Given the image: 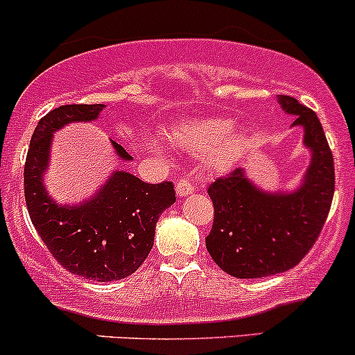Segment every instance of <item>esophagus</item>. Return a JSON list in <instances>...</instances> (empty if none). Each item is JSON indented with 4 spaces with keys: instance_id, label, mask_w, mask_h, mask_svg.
<instances>
[{
    "instance_id": "obj_1",
    "label": "esophagus",
    "mask_w": 355,
    "mask_h": 355,
    "mask_svg": "<svg viewBox=\"0 0 355 355\" xmlns=\"http://www.w3.org/2000/svg\"><path fill=\"white\" fill-rule=\"evenodd\" d=\"M194 191V184H193V179L189 176H182L181 179L178 181L176 184V193L179 196H188Z\"/></svg>"
}]
</instances>
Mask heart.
<instances>
[{
    "instance_id": "1",
    "label": "heart",
    "mask_w": 355,
    "mask_h": 355,
    "mask_svg": "<svg viewBox=\"0 0 355 355\" xmlns=\"http://www.w3.org/2000/svg\"><path fill=\"white\" fill-rule=\"evenodd\" d=\"M233 129L234 124L228 119H201L186 125L176 141L189 150H209L218 145L211 153L209 161L214 167L223 169L236 161L243 147V139L238 135L228 139Z\"/></svg>"
}]
</instances>
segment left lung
<instances>
[{"label":"left lung","mask_w":355,"mask_h":355,"mask_svg":"<svg viewBox=\"0 0 355 355\" xmlns=\"http://www.w3.org/2000/svg\"><path fill=\"white\" fill-rule=\"evenodd\" d=\"M293 125L305 130L312 161L293 193H265L236 167L211 182L213 228L206 248L223 272L236 278H260L286 272L302 261L327 220L336 188L334 156L312 109L288 95H278Z\"/></svg>","instance_id":"obj_1"}]
</instances>
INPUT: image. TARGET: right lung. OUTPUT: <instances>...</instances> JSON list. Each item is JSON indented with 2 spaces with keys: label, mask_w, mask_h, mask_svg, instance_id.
I'll list each match as a JSON object with an SVG mask.
<instances>
[{
  "label": "right lung",
  "mask_w": 355,
  "mask_h": 355,
  "mask_svg": "<svg viewBox=\"0 0 355 355\" xmlns=\"http://www.w3.org/2000/svg\"><path fill=\"white\" fill-rule=\"evenodd\" d=\"M102 103H69L40 119L25 162V201L30 220L55 260L69 272L97 282L129 277L153 250L161 213L176 202L174 184H149L124 171H115L90 201L58 206L43 186L53 132L70 122L98 117ZM117 156L132 161L112 141Z\"/></svg>",
  "instance_id": "add662e5"
}]
</instances>
